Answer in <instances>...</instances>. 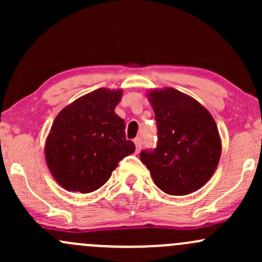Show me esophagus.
I'll return each instance as SVG.
<instances>
[{"instance_id":"obj_1","label":"esophagus","mask_w":262,"mask_h":262,"mask_svg":"<svg viewBox=\"0 0 262 262\" xmlns=\"http://www.w3.org/2000/svg\"><path fill=\"white\" fill-rule=\"evenodd\" d=\"M134 142H135V146H136V152H139V151L141 150V147H142L141 137H137V139H135Z\"/></svg>"}]
</instances>
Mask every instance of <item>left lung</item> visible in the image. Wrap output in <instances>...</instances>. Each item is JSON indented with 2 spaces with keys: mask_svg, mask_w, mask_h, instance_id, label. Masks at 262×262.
I'll return each instance as SVG.
<instances>
[{
  "mask_svg": "<svg viewBox=\"0 0 262 262\" xmlns=\"http://www.w3.org/2000/svg\"><path fill=\"white\" fill-rule=\"evenodd\" d=\"M157 122L159 141L142 151V164L156 186L168 195H188L211 179L221 156L215 120L201 103L171 87L147 92Z\"/></svg>",
  "mask_w": 262,
  "mask_h": 262,
  "instance_id": "1",
  "label": "left lung"
}]
</instances>
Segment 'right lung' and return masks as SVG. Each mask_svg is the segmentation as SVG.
I'll use <instances>...</instances> for the list:
<instances>
[{
	"instance_id": "obj_1",
	"label": "right lung",
	"mask_w": 262,
	"mask_h": 262,
	"mask_svg": "<svg viewBox=\"0 0 262 262\" xmlns=\"http://www.w3.org/2000/svg\"><path fill=\"white\" fill-rule=\"evenodd\" d=\"M122 90L97 89L60 111L45 145L53 179L67 191L89 193L107 182L123 157L134 154L125 121L115 114Z\"/></svg>"
}]
</instances>
